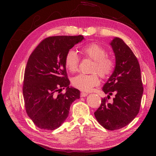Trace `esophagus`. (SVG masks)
I'll list each match as a JSON object with an SVG mask.
<instances>
[{
    "label": "esophagus",
    "instance_id": "1",
    "mask_svg": "<svg viewBox=\"0 0 156 156\" xmlns=\"http://www.w3.org/2000/svg\"><path fill=\"white\" fill-rule=\"evenodd\" d=\"M88 95L87 93H85V92H81L80 93V97H85Z\"/></svg>",
    "mask_w": 156,
    "mask_h": 156
}]
</instances>
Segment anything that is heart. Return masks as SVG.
Instances as JSON below:
<instances>
[{
	"label": "heart",
	"instance_id": "heart-1",
	"mask_svg": "<svg viewBox=\"0 0 156 156\" xmlns=\"http://www.w3.org/2000/svg\"><path fill=\"white\" fill-rule=\"evenodd\" d=\"M82 53L84 56L94 60L92 72L98 73L100 77L106 78L112 74L115 67V62L112 58L107 56V51L104 47L97 43H91L83 47ZM65 65L71 72L78 70L80 58L77 52L71 49L65 56ZM100 80L97 73L91 75L80 74L72 80L73 85L83 91H91L93 87L99 84Z\"/></svg>",
	"mask_w": 156,
	"mask_h": 156
}]
</instances>
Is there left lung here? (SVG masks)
Returning a JSON list of instances; mask_svg holds the SVG:
<instances>
[{
	"label": "left lung",
	"mask_w": 156,
	"mask_h": 156,
	"mask_svg": "<svg viewBox=\"0 0 156 156\" xmlns=\"http://www.w3.org/2000/svg\"><path fill=\"white\" fill-rule=\"evenodd\" d=\"M115 58L112 76L102 87V91L115 97L112 102L102 98L94 113L100 125L108 130H117L129 125L139 113L143 94L140 67L138 59L122 39L115 37L111 41Z\"/></svg>",
	"instance_id": "obj_1"
}]
</instances>
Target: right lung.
<instances>
[{
  "instance_id": "obj_1",
  "label": "right lung",
  "mask_w": 156,
  "mask_h": 156,
  "mask_svg": "<svg viewBox=\"0 0 156 156\" xmlns=\"http://www.w3.org/2000/svg\"><path fill=\"white\" fill-rule=\"evenodd\" d=\"M83 40L81 35L48 37L29 58L25 70L23 98L28 116L40 129L58 128L68 117L72 102L80 98V91L69 87L65 60L67 53ZM65 88L64 94H57Z\"/></svg>"
}]
</instances>
